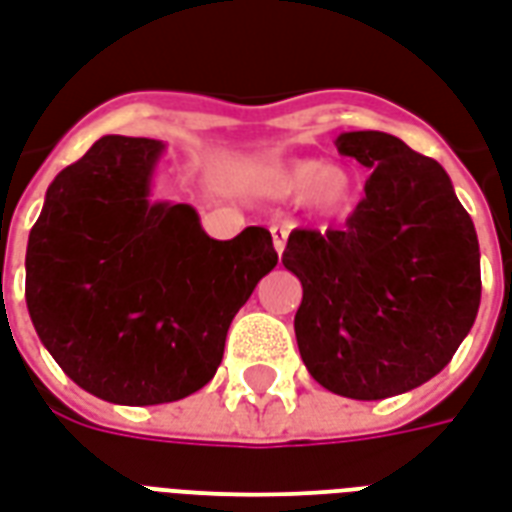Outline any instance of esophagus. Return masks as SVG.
<instances>
[{
  "mask_svg": "<svg viewBox=\"0 0 512 512\" xmlns=\"http://www.w3.org/2000/svg\"><path fill=\"white\" fill-rule=\"evenodd\" d=\"M287 230L285 225H274L271 227V238H274V249H276V255L282 257V252H285V246H287Z\"/></svg>",
  "mask_w": 512,
  "mask_h": 512,
  "instance_id": "1",
  "label": "esophagus"
}]
</instances>
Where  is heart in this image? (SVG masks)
Returning a JSON list of instances; mask_svg holds the SVG:
<instances>
[{"mask_svg":"<svg viewBox=\"0 0 512 512\" xmlns=\"http://www.w3.org/2000/svg\"><path fill=\"white\" fill-rule=\"evenodd\" d=\"M252 184L266 198H295L314 217H342L358 200V173L339 162L295 157L271 162L252 176Z\"/></svg>","mask_w":512,"mask_h":512,"instance_id":"obj_1","label":"heart"}]
</instances>
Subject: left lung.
Wrapping results in <instances>:
<instances>
[{
	"instance_id": "obj_1",
	"label": "left lung",
	"mask_w": 512,
	"mask_h": 512,
	"mask_svg": "<svg viewBox=\"0 0 512 512\" xmlns=\"http://www.w3.org/2000/svg\"><path fill=\"white\" fill-rule=\"evenodd\" d=\"M336 149L372 176L344 230L287 238L304 287L295 339L323 388L388 399L442 372L475 323L478 233L445 168L396 135L342 132Z\"/></svg>"
}]
</instances>
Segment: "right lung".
<instances>
[{
    "label": "right lung",
    "instance_id": "add662e5",
    "mask_svg": "<svg viewBox=\"0 0 512 512\" xmlns=\"http://www.w3.org/2000/svg\"><path fill=\"white\" fill-rule=\"evenodd\" d=\"M162 154V140L100 138L51 181L26 244L43 347L83 391L127 407L200 391L279 260L266 227L217 241L189 203L151 200Z\"/></svg>",
    "mask_w": 512,
    "mask_h": 512
}]
</instances>
